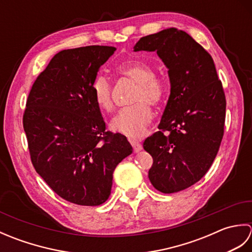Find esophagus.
Masks as SVG:
<instances>
[{"label":"esophagus","mask_w":252,"mask_h":252,"mask_svg":"<svg viewBox=\"0 0 252 252\" xmlns=\"http://www.w3.org/2000/svg\"><path fill=\"white\" fill-rule=\"evenodd\" d=\"M130 143H131V145H132V147H133V151H134V153H138L142 149V145H141V143L138 142V141H130Z\"/></svg>","instance_id":"1"}]
</instances>
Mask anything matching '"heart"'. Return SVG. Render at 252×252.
<instances>
[{
    "label": "heart",
    "instance_id": "heart-1",
    "mask_svg": "<svg viewBox=\"0 0 252 252\" xmlns=\"http://www.w3.org/2000/svg\"><path fill=\"white\" fill-rule=\"evenodd\" d=\"M118 72L137 84L133 97V103L136 104L120 110L111 120L110 127L127 137H140L153 119V110L148 103L159 106L163 103L167 97V83L162 78L155 76L154 68L149 63L140 61L122 63L118 67ZM91 91L95 104L100 110L105 112L114 110L112 87L108 78L104 74H97L91 85Z\"/></svg>",
    "mask_w": 252,
    "mask_h": 252
}]
</instances>
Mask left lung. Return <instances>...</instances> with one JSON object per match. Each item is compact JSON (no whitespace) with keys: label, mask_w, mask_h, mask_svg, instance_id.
Wrapping results in <instances>:
<instances>
[{"label":"left lung","mask_w":252,"mask_h":252,"mask_svg":"<svg viewBox=\"0 0 252 252\" xmlns=\"http://www.w3.org/2000/svg\"><path fill=\"white\" fill-rule=\"evenodd\" d=\"M157 52L169 70L170 96L159 131L147 137L148 178L163 194L186 189L210 169L220 148L226 100L211 55L185 31L143 36L134 52Z\"/></svg>","instance_id":"8db88e82"}]
</instances>
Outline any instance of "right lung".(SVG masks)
Instances as JSON below:
<instances>
[{
    "mask_svg": "<svg viewBox=\"0 0 252 252\" xmlns=\"http://www.w3.org/2000/svg\"><path fill=\"white\" fill-rule=\"evenodd\" d=\"M116 47L63 50L36 78L23 118L31 161L63 199L99 206L110 195L112 173L132 146L106 131L91 85Z\"/></svg>",
    "mask_w": 252,
    "mask_h": 252,
    "instance_id": "right-lung-1",
    "label": "right lung"
}]
</instances>
